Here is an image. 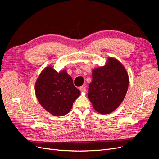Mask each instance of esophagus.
Returning a JSON list of instances; mask_svg holds the SVG:
<instances>
[{
    "label": "esophagus",
    "instance_id": "34e87169",
    "mask_svg": "<svg viewBox=\"0 0 159 159\" xmlns=\"http://www.w3.org/2000/svg\"><path fill=\"white\" fill-rule=\"evenodd\" d=\"M80 90L81 91V92H85L86 91V88L85 86H81V87H80Z\"/></svg>",
    "mask_w": 159,
    "mask_h": 159
}]
</instances>
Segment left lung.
Returning <instances> with one entry per match:
<instances>
[{
  "label": "left lung",
  "instance_id": "8db88e82",
  "mask_svg": "<svg viewBox=\"0 0 159 159\" xmlns=\"http://www.w3.org/2000/svg\"><path fill=\"white\" fill-rule=\"evenodd\" d=\"M129 86V75L117 59L108 57L107 64L92 70L88 98L93 108L102 114L116 109L123 101Z\"/></svg>",
  "mask_w": 159,
  "mask_h": 159
}]
</instances>
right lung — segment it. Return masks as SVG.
I'll list each match as a JSON object with an SVG mask.
<instances>
[{
  "label": "right lung",
  "mask_w": 159,
  "mask_h": 159,
  "mask_svg": "<svg viewBox=\"0 0 159 159\" xmlns=\"http://www.w3.org/2000/svg\"><path fill=\"white\" fill-rule=\"evenodd\" d=\"M35 93L43 108L54 116L60 117L70 111L80 91L74 85L66 70L57 72L52 66H48L36 81Z\"/></svg>",
  "instance_id": "right-lung-1"
}]
</instances>
